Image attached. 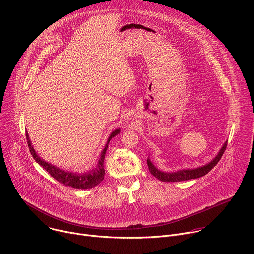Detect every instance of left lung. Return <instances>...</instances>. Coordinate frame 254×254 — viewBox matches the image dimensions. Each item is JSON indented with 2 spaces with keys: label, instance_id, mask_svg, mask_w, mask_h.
<instances>
[{
  "label": "left lung",
  "instance_id": "1",
  "mask_svg": "<svg viewBox=\"0 0 254 254\" xmlns=\"http://www.w3.org/2000/svg\"><path fill=\"white\" fill-rule=\"evenodd\" d=\"M226 147H227V142L224 143V146L220 150L219 154L215 157V159L212 162H210L206 166H203V167H200V168H197V169H194V170H180V171H177L175 173H165V172H162V171L158 170L152 164V162L148 159L147 163H148L149 171L158 180L162 181V182H181V181L197 179V178L203 177L206 174H208L217 164H218V162L220 161V159L222 158V156H223V154L226 150Z\"/></svg>",
  "mask_w": 254,
  "mask_h": 254
}]
</instances>
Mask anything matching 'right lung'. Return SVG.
Here are the masks:
<instances>
[{
	"label": "right lung",
	"instance_id": "obj_1",
	"mask_svg": "<svg viewBox=\"0 0 254 254\" xmlns=\"http://www.w3.org/2000/svg\"><path fill=\"white\" fill-rule=\"evenodd\" d=\"M118 133H120V129H116L115 131H113L112 134L110 135V137H108L105 147H104L103 151L101 152L97 166L94 169H92L88 172H85V173H81V174L65 172V171L60 170L59 168H56L55 166H52L51 164L46 163L37 154H36L35 150L32 147L31 140L29 138L27 131H26V138H27V143H28L30 153L33 156L34 160L37 162L41 167H43V169L46 170L50 174V176L53 177L55 180H57L59 183H61L62 185L68 186V187L75 188V189H89V188H93L96 185H98L103 180V178H104L103 164H104L105 153H106L108 143H110L111 139Z\"/></svg>",
	"mask_w": 254,
	"mask_h": 254
}]
</instances>
